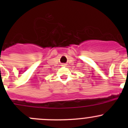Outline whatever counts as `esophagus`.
I'll use <instances>...</instances> for the list:
<instances>
[{
  "instance_id": "34e87169",
  "label": "esophagus",
  "mask_w": 128,
  "mask_h": 128,
  "mask_svg": "<svg viewBox=\"0 0 128 128\" xmlns=\"http://www.w3.org/2000/svg\"><path fill=\"white\" fill-rule=\"evenodd\" d=\"M62 66H65V65H64V64H63V65Z\"/></svg>"
}]
</instances>
